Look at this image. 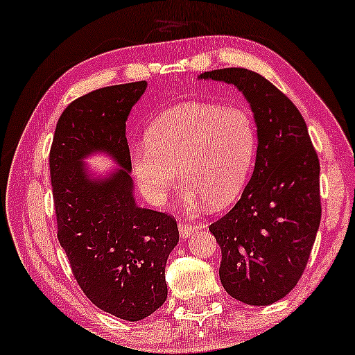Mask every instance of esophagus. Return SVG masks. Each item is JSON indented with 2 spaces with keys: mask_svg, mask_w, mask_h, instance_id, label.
I'll use <instances>...</instances> for the list:
<instances>
[{
  "mask_svg": "<svg viewBox=\"0 0 355 355\" xmlns=\"http://www.w3.org/2000/svg\"><path fill=\"white\" fill-rule=\"evenodd\" d=\"M178 231H180V236H182V239H187V237H189L191 234H194L196 231H198V226L187 223V221H180Z\"/></svg>",
  "mask_w": 355,
  "mask_h": 355,
  "instance_id": "1",
  "label": "esophagus"
}]
</instances>
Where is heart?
<instances>
[{
	"label": "heart",
	"instance_id": "obj_1",
	"mask_svg": "<svg viewBox=\"0 0 355 355\" xmlns=\"http://www.w3.org/2000/svg\"><path fill=\"white\" fill-rule=\"evenodd\" d=\"M257 124L244 107L191 102L162 113L146 132V144L130 150L137 183L159 204L180 182L183 202L225 209L239 198L255 162Z\"/></svg>",
	"mask_w": 355,
	"mask_h": 355
}]
</instances>
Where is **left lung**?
Masks as SVG:
<instances>
[{
  "mask_svg": "<svg viewBox=\"0 0 355 355\" xmlns=\"http://www.w3.org/2000/svg\"><path fill=\"white\" fill-rule=\"evenodd\" d=\"M239 89L257 124L255 168L241 199L209 226L221 248L220 280L232 298L269 306L292 292L320 225V164L303 116L266 78L245 68L205 71Z\"/></svg>",
  "mask_w": 355,
  "mask_h": 355,
  "instance_id": "obj_1",
  "label": "left lung"
}]
</instances>
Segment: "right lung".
Wrapping results in <instances>:
<instances>
[{
  "mask_svg": "<svg viewBox=\"0 0 355 355\" xmlns=\"http://www.w3.org/2000/svg\"><path fill=\"white\" fill-rule=\"evenodd\" d=\"M148 83L89 92L63 111L49 166L57 237L79 287L105 313L137 322L167 298L166 264L178 244L171 215L137 205L125 121ZM102 152L119 166L105 176L85 159Z\"/></svg>",
  "mask_w": 355,
  "mask_h": 355,
  "instance_id": "add662e5",
  "label": "right lung"
}]
</instances>
